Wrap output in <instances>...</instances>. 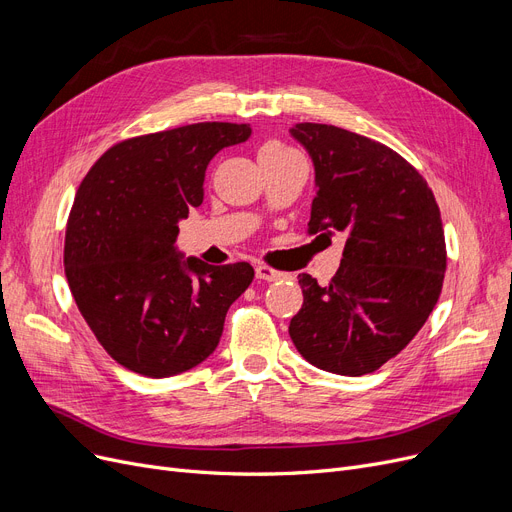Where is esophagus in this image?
Masks as SVG:
<instances>
[{"label":"esophagus","instance_id":"34e87169","mask_svg":"<svg viewBox=\"0 0 512 512\" xmlns=\"http://www.w3.org/2000/svg\"><path fill=\"white\" fill-rule=\"evenodd\" d=\"M281 275H283V273L271 269V266H266V264H258V266H256V279H262V281H277V279H281Z\"/></svg>","mask_w":512,"mask_h":512}]
</instances>
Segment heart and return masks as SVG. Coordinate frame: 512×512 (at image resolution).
Instances as JSON below:
<instances>
[{"label": "heart", "mask_w": 512, "mask_h": 512, "mask_svg": "<svg viewBox=\"0 0 512 512\" xmlns=\"http://www.w3.org/2000/svg\"><path fill=\"white\" fill-rule=\"evenodd\" d=\"M283 152H289V148H287V145H283L281 141H266L262 148H260L258 156H264V154H283Z\"/></svg>", "instance_id": "obj_1"}]
</instances>
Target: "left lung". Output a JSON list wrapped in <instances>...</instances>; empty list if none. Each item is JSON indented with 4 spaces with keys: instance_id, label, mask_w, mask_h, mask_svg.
Wrapping results in <instances>:
<instances>
[{
    "instance_id": "left-lung-1",
    "label": "left lung",
    "mask_w": 512,
    "mask_h": 512,
    "mask_svg": "<svg viewBox=\"0 0 512 512\" xmlns=\"http://www.w3.org/2000/svg\"><path fill=\"white\" fill-rule=\"evenodd\" d=\"M289 133L314 164L308 233L346 235L342 264L325 287L298 277L304 304L289 337L323 371L373 373L408 346L442 294L440 208L419 170L379 141L316 123Z\"/></svg>"
}]
</instances>
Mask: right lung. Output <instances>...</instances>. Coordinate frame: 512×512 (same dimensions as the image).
Returning <instances> with one entry per match:
<instances>
[{
    "label": "right lung",
    "mask_w": 512,
    "mask_h": 512,
    "mask_svg": "<svg viewBox=\"0 0 512 512\" xmlns=\"http://www.w3.org/2000/svg\"><path fill=\"white\" fill-rule=\"evenodd\" d=\"M250 125L198 123L120 141L85 175L72 204L64 273L83 319L125 369L170 377L221 342L248 262L212 266L177 250L179 221L204 202L208 162Z\"/></svg>",
    "instance_id": "right-lung-1"
}]
</instances>
